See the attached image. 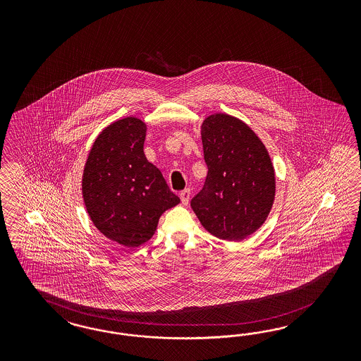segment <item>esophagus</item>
<instances>
[{
  "mask_svg": "<svg viewBox=\"0 0 361 361\" xmlns=\"http://www.w3.org/2000/svg\"><path fill=\"white\" fill-rule=\"evenodd\" d=\"M180 198H181L183 205H188L189 198H190V189H184V190L180 193Z\"/></svg>",
  "mask_w": 361,
  "mask_h": 361,
  "instance_id": "1",
  "label": "esophagus"
}]
</instances>
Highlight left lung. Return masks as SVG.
Returning a JSON list of instances; mask_svg holds the SVG:
<instances>
[{
  "label": "left lung",
  "instance_id": "obj_1",
  "mask_svg": "<svg viewBox=\"0 0 361 361\" xmlns=\"http://www.w3.org/2000/svg\"><path fill=\"white\" fill-rule=\"evenodd\" d=\"M201 139L208 176L190 207L210 234L243 240L262 226L273 207L271 159L252 128L226 114L208 116Z\"/></svg>",
  "mask_w": 361,
  "mask_h": 361
}]
</instances>
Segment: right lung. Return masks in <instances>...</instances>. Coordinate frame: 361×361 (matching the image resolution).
<instances>
[{
    "label": "right lung",
    "instance_id": "add662e5",
    "mask_svg": "<svg viewBox=\"0 0 361 361\" xmlns=\"http://www.w3.org/2000/svg\"><path fill=\"white\" fill-rule=\"evenodd\" d=\"M145 132L147 126L131 116L109 124L88 153L82 178L90 219L127 247L151 240L161 214L180 202L144 154Z\"/></svg>",
    "mask_w": 361,
    "mask_h": 361
}]
</instances>
